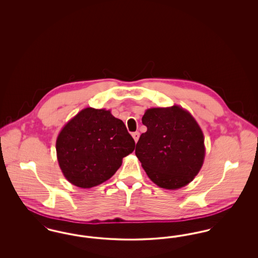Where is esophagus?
Listing matches in <instances>:
<instances>
[{"instance_id":"obj_1","label":"esophagus","mask_w":258,"mask_h":258,"mask_svg":"<svg viewBox=\"0 0 258 258\" xmlns=\"http://www.w3.org/2000/svg\"><path fill=\"white\" fill-rule=\"evenodd\" d=\"M132 135H133V137H134V139H135V142H137V141H138V138H139V135H140V134H139L138 132H135V133H133Z\"/></svg>"}]
</instances>
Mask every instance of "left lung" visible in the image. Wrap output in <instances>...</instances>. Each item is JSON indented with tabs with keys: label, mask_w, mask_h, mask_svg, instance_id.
<instances>
[{
	"label": "left lung",
	"mask_w": 258,
	"mask_h": 258,
	"mask_svg": "<svg viewBox=\"0 0 258 258\" xmlns=\"http://www.w3.org/2000/svg\"><path fill=\"white\" fill-rule=\"evenodd\" d=\"M147 132L135 148L148 177L162 188L177 189L190 183L205 157L203 133L184 108H150L142 117Z\"/></svg>",
	"instance_id": "8db88e82"
}]
</instances>
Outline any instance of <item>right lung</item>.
<instances>
[{
	"label": "right lung",
	"mask_w": 258,
	"mask_h": 258,
	"mask_svg": "<svg viewBox=\"0 0 258 258\" xmlns=\"http://www.w3.org/2000/svg\"><path fill=\"white\" fill-rule=\"evenodd\" d=\"M135 142L122 120L109 110L88 107L66 123L56 151L63 176L72 184L90 188L110 179Z\"/></svg>",
	"instance_id": "obj_1"
}]
</instances>
